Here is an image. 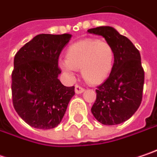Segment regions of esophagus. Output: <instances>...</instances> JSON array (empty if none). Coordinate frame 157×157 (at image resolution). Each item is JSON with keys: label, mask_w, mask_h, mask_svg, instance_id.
<instances>
[{"label": "esophagus", "mask_w": 157, "mask_h": 157, "mask_svg": "<svg viewBox=\"0 0 157 157\" xmlns=\"http://www.w3.org/2000/svg\"><path fill=\"white\" fill-rule=\"evenodd\" d=\"M75 92L77 93V94H80V93H82L83 91H84V88L82 87L81 85H78V84H76L75 85Z\"/></svg>", "instance_id": "obj_1"}]
</instances>
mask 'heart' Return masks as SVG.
Masks as SVG:
<instances>
[{"label": "heart", "instance_id": "1", "mask_svg": "<svg viewBox=\"0 0 157 157\" xmlns=\"http://www.w3.org/2000/svg\"><path fill=\"white\" fill-rule=\"evenodd\" d=\"M114 64V51L106 41L84 39L70 45L67 60L59 62L60 67L67 73L82 69L84 79L90 83H98L110 74Z\"/></svg>", "mask_w": 157, "mask_h": 157}]
</instances>
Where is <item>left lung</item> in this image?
Returning a JSON list of instances; mask_svg holds the SVG:
<instances>
[{"mask_svg": "<svg viewBox=\"0 0 157 157\" xmlns=\"http://www.w3.org/2000/svg\"><path fill=\"white\" fill-rule=\"evenodd\" d=\"M88 32L103 36L115 58L108 78L97 87L91 113L102 124H122L133 115L142 100L145 74L140 51L113 27L99 26Z\"/></svg>", "mask_w": 157, "mask_h": 157, "instance_id": "left-lung-1", "label": "left lung"}]
</instances>
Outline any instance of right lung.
Segmentation results:
<instances>
[{"label":"right lung","instance_id":"obj_1","mask_svg":"<svg viewBox=\"0 0 157 157\" xmlns=\"http://www.w3.org/2000/svg\"><path fill=\"white\" fill-rule=\"evenodd\" d=\"M69 33H42L17 51L11 74L12 102L24 121L36 129L58 126L75 95V86L66 87L58 78L59 58L69 42Z\"/></svg>","mask_w":157,"mask_h":157}]
</instances>
